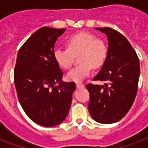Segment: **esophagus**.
<instances>
[{
  "instance_id": "obj_1",
  "label": "esophagus",
  "mask_w": 148,
  "mask_h": 148,
  "mask_svg": "<svg viewBox=\"0 0 148 148\" xmlns=\"http://www.w3.org/2000/svg\"><path fill=\"white\" fill-rule=\"evenodd\" d=\"M76 86H77V89H82L84 87V85L82 84H77Z\"/></svg>"
}]
</instances>
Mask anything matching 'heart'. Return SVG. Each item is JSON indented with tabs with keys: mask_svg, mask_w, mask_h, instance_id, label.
<instances>
[{
	"mask_svg": "<svg viewBox=\"0 0 148 148\" xmlns=\"http://www.w3.org/2000/svg\"><path fill=\"white\" fill-rule=\"evenodd\" d=\"M66 44L68 48H58L54 50L55 62L64 69L70 68L74 55H78L80 64L72 68L66 78L71 82L80 83L90 74L91 68H99L105 62L107 47L103 39L96 38L88 32H80L71 36Z\"/></svg>",
	"mask_w": 148,
	"mask_h": 148,
	"instance_id": "1",
	"label": "heart"
}]
</instances>
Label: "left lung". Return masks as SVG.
<instances>
[{"mask_svg":"<svg viewBox=\"0 0 148 148\" xmlns=\"http://www.w3.org/2000/svg\"><path fill=\"white\" fill-rule=\"evenodd\" d=\"M106 35L107 55L93 80L103 85L89 84L88 109L96 122L112 124L119 122L131 109L138 91L140 64L128 39L113 29L95 28Z\"/></svg>","mask_w":148,"mask_h":148,"instance_id":"8db88e82","label":"left lung"}]
</instances>
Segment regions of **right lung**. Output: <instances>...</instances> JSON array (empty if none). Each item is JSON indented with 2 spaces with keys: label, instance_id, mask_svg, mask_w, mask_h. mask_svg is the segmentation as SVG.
Wrapping results in <instances>:
<instances>
[{
  "label": "right lung",
  "instance_id": "obj_1",
  "mask_svg": "<svg viewBox=\"0 0 148 148\" xmlns=\"http://www.w3.org/2000/svg\"><path fill=\"white\" fill-rule=\"evenodd\" d=\"M64 29L42 27L20 48L14 69L18 99L32 121L45 127L62 123L68 116L75 83L64 82L54 58V45Z\"/></svg>",
  "mask_w": 148,
  "mask_h": 148
}]
</instances>
